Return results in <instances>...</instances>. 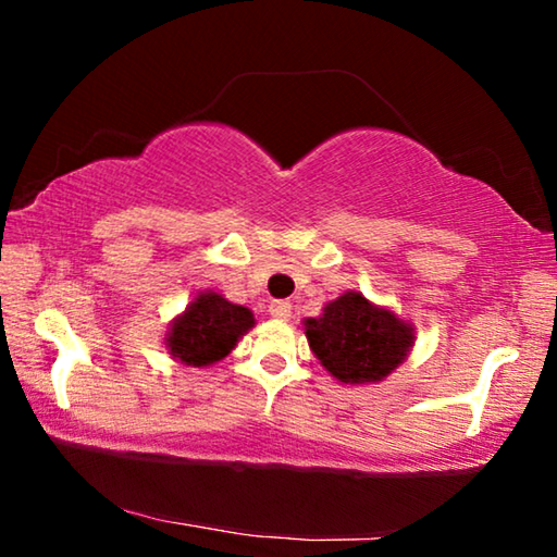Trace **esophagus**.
<instances>
[{"instance_id": "1", "label": "esophagus", "mask_w": 557, "mask_h": 557, "mask_svg": "<svg viewBox=\"0 0 557 557\" xmlns=\"http://www.w3.org/2000/svg\"><path fill=\"white\" fill-rule=\"evenodd\" d=\"M268 312L275 319H289L292 317V305L287 299H272Z\"/></svg>"}]
</instances>
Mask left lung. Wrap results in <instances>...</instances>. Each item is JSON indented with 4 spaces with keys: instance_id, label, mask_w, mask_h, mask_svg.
I'll return each instance as SVG.
<instances>
[{
    "instance_id": "1",
    "label": "left lung",
    "mask_w": 557,
    "mask_h": 557,
    "mask_svg": "<svg viewBox=\"0 0 557 557\" xmlns=\"http://www.w3.org/2000/svg\"><path fill=\"white\" fill-rule=\"evenodd\" d=\"M307 338L324 369L342 383H375L410 351L412 329L398 317L369 305L358 292H346L307 319Z\"/></svg>"
}]
</instances>
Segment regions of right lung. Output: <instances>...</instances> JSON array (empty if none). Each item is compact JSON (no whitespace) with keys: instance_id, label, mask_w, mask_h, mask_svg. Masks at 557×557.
Instances as JSON below:
<instances>
[{"instance_id":"obj_1","label":"right lung","mask_w":557,"mask_h":557,"mask_svg":"<svg viewBox=\"0 0 557 557\" xmlns=\"http://www.w3.org/2000/svg\"><path fill=\"white\" fill-rule=\"evenodd\" d=\"M256 324L250 309L231 305L215 292L196 297L169 334V351L186 366H209L233 351L238 338Z\"/></svg>"}]
</instances>
